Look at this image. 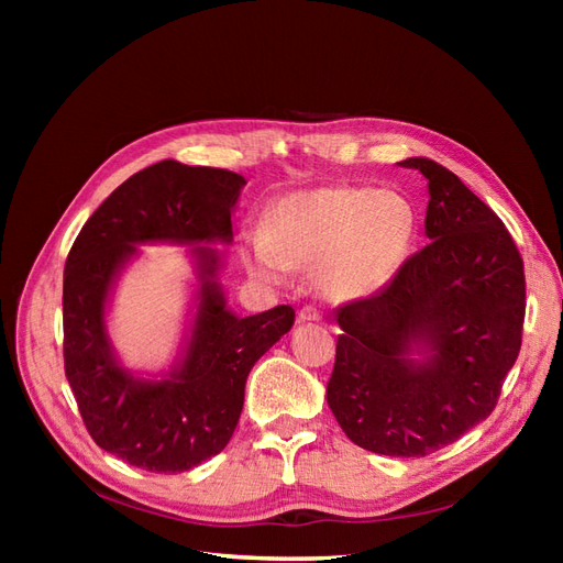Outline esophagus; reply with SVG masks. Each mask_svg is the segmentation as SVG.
I'll return each mask as SVG.
<instances>
[{"mask_svg":"<svg viewBox=\"0 0 563 563\" xmlns=\"http://www.w3.org/2000/svg\"><path fill=\"white\" fill-rule=\"evenodd\" d=\"M321 319V314H319V310L317 308H302L300 312H298V323H314V321H319Z\"/></svg>","mask_w":563,"mask_h":563,"instance_id":"esophagus-1","label":"esophagus"}]
</instances>
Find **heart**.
I'll list each match as a JSON object with an SVG mask.
<instances>
[{"instance_id":"obj_1","label":"heart","mask_w":563,"mask_h":563,"mask_svg":"<svg viewBox=\"0 0 563 563\" xmlns=\"http://www.w3.org/2000/svg\"><path fill=\"white\" fill-rule=\"evenodd\" d=\"M416 240L411 201L371 187H314L279 199L265 230H246L240 253L249 275L284 284L294 267L314 265L331 300L378 294L399 275Z\"/></svg>"}]
</instances>
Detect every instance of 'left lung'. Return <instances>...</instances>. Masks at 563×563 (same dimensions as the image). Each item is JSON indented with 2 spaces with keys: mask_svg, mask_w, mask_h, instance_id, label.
Wrapping results in <instances>:
<instances>
[{
  "mask_svg": "<svg viewBox=\"0 0 563 563\" xmlns=\"http://www.w3.org/2000/svg\"><path fill=\"white\" fill-rule=\"evenodd\" d=\"M428 178L424 234L376 296L338 308L327 401L347 439L420 457L490 416L521 347L523 263L503 220L446 166L411 157Z\"/></svg>",
  "mask_w": 563,
  "mask_h": 563,
  "instance_id": "8db88e82",
  "label": "left lung"
}]
</instances>
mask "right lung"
I'll use <instances>...</instances> for the list:
<instances>
[{"mask_svg": "<svg viewBox=\"0 0 563 563\" xmlns=\"http://www.w3.org/2000/svg\"><path fill=\"white\" fill-rule=\"evenodd\" d=\"M244 185L225 168L152 164L100 203L67 255L65 376L96 444L133 467L176 474L223 451L253 364L296 321L288 305L251 317L228 308L223 253L211 244L232 242ZM141 243L190 245L198 279L181 352L159 377L124 367L107 333L113 286Z\"/></svg>", "mask_w": 563, "mask_h": 563, "instance_id": "1", "label": "right lung"}]
</instances>
